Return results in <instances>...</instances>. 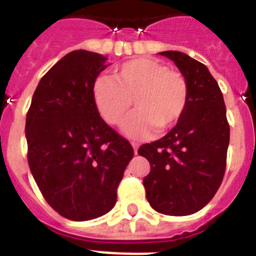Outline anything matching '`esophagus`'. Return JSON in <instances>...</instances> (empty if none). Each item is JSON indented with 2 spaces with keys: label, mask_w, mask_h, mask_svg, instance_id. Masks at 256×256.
I'll use <instances>...</instances> for the list:
<instances>
[{
  "label": "esophagus",
  "mask_w": 256,
  "mask_h": 256,
  "mask_svg": "<svg viewBox=\"0 0 256 256\" xmlns=\"http://www.w3.org/2000/svg\"><path fill=\"white\" fill-rule=\"evenodd\" d=\"M131 145H132V148H134V153L136 154L138 148H139V144H138V142H131Z\"/></svg>",
  "instance_id": "34e87169"
}]
</instances>
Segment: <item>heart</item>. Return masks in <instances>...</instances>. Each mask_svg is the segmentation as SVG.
Returning a JSON list of instances; mask_svg holds the SVG:
<instances>
[{
	"label": "heart",
	"mask_w": 256,
	"mask_h": 256,
	"mask_svg": "<svg viewBox=\"0 0 256 256\" xmlns=\"http://www.w3.org/2000/svg\"><path fill=\"white\" fill-rule=\"evenodd\" d=\"M124 124L126 135L134 139L149 136L156 128L167 130L178 122L188 103V82L180 71L168 68L164 62L139 57L114 68V79L100 76L93 84V100L106 122Z\"/></svg>",
	"instance_id": "heart-1"
}]
</instances>
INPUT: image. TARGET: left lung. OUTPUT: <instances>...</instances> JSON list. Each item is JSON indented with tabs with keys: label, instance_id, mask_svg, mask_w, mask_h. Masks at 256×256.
Returning <instances> with one entry per match:
<instances>
[{
	"label": "left lung",
	"instance_id": "1",
	"mask_svg": "<svg viewBox=\"0 0 256 256\" xmlns=\"http://www.w3.org/2000/svg\"><path fill=\"white\" fill-rule=\"evenodd\" d=\"M160 54L172 60L188 80V103L170 132L138 150L150 163L142 184L154 210L188 216L204 208L222 184L230 125L223 94L206 66L177 50Z\"/></svg>",
	"mask_w": 256,
	"mask_h": 256
}]
</instances>
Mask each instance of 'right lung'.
I'll return each mask as SVG.
<instances>
[{
  "instance_id": "obj_1",
  "label": "right lung",
  "mask_w": 256,
  "mask_h": 256,
  "mask_svg": "<svg viewBox=\"0 0 256 256\" xmlns=\"http://www.w3.org/2000/svg\"><path fill=\"white\" fill-rule=\"evenodd\" d=\"M106 57L79 50L40 79L28 110V163L46 202L62 217L89 220L108 213L134 156L130 142L104 122L93 84Z\"/></svg>"
}]
</instances>
